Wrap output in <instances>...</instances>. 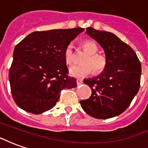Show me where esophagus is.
Instances as JSON below:
<instances>
[{
  "label": "esophagus",
  "mask_w": 148,
  "mask_h": 148,
  "mask_svg": "<svg viewBox=\"0 0 148 148\" xmlns=\"http://www.w3.org/2000/svg\"><path fill=\"white\" fill-rule=\"evenodd\" d=\"M77 86H80V85H82V84L83 83V81L82 80V79H77Z\"/></svg>",
  "instance_id": "obj_1"
}]
</instances>
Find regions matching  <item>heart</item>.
<instances>
[{"label":"heart","mask_w":148,"mask_h":148,"mask_svg":"<svg viewBox=\"0 0 148 148\" xmlns=\"http://www.w3.org/2000/svg\"><path fill=\"white\" fill-rule=\"evenodd\" d=\"M83 47L89 56L84 60L83 63L85 64L74 65L70 67L69 73L71 76L84 77L92 74L93 70L95 74H100L105 71L107 66V59L105 56L97 54L98 48L96 43L93 41L87 40L84 42ZM63 55L66 64L71 65L74 60V51L71 43L66 47Z\"/></svg>","instance_id":"obj_1"}]
</instances>
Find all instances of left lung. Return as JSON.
<instances>
[{"instance_id": "left-lung-1", "label": "left lung", "mask_w": 148, "mask_h": 148, "mask_svg": "<svg viewBox=\"0 0 148 148\" xmlns=\"http://www.w3.org/2000/svg\"><path fill=\"white\" fill-rule=\"evenodd\" d=\"M86 33L103 48L107 66L98 76L84 79L92 93L81 101V106L97 119L114 117L127 109L139 91L141 63L133 49L113 33L93 27H87Z\"/></svg>"}]
</instances>
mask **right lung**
Wrapping results in <instances>:
<instances>
[{
  "mask_svg": "<svg viewBox=\"0 0 148 148\" xmlns=\"http://www.w3.org/2000/svg\"><path fill=\"white\" fill-rule=\"evenodd\" d=\"M82 27L34 32L16 46L9 69V82L15 102L33 114L50 110L63 89L77 86L68 76L64 50Z\"/></svg>",
  "mask_w": 148,
  "mask_h": 148,
  "instance_id": "1",
  "label": "right lung"
}]
</instances>
